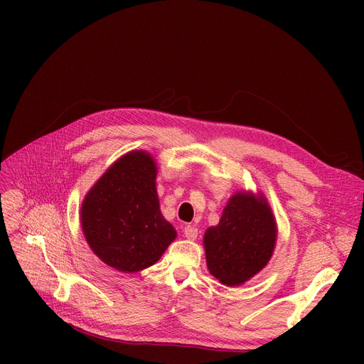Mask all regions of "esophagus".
<instances>
[{"mask_svg":"<svg viewBox=\"0 0 364 364\" xmlns=\"http://www.w3.org/2000/svg\"><path fill=\"white\" fill-rule=\"evenodd\" d=\"M184 236L188 240H195L198 237V228L195 225H186L184 227Z\"/></svg>","mask_w":364,"mask_h":364,"instance_id":"34e87169","label":"esophagus"}]
</instances>
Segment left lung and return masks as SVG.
Returning <instances> with one entry per match:
<instances>
[{"label": "left lung", "mask_w": 364, "mask_h": 364, "mask_svg": "<svg viewBox=\"0 0 364 364\" xmlns=\"http://www.w3.org/2000/svg\"><path fill=\"white\" fill-rule=\"evenodd\" d=\"M206 265L214 277L227 286L250 280L272 258L276 243V223L265 199L236 193L215 227L205 233Z\"/></svg>", "instance_id": "left-lung-1"}]
</instances>
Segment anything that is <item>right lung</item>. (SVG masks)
Listing matches in <instances>:
<instances>
[{
	"mask_svg": "<svg viewBox=\"0 0 364 364\" xmlns=\"http://www.w3.org/2000/svg\"><path fill=\"white\" fill-rule=\"evenodd\" d=\"M155 181V161L146 151H131L105 172L82 203L90 247L119 272L153 265L177 236L161 214Z\"/></svg>",
	"mask_w": 364,
	"mask_h": 364,
	"instance_id": "obj_1",
	"label": "right lung"
}]
</instances>
